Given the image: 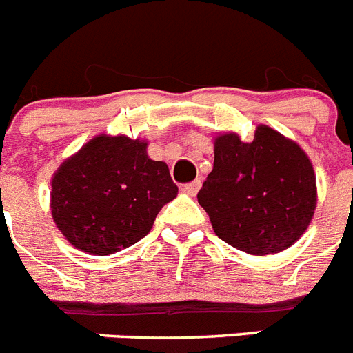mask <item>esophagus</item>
I'll list each match as a JSON object with an SVG mask.
<instances>
[{"label":"esophagus","instance_id":"1","mask_svg":"<svg viewBox=\"0 0 353 353\" xmlns=\"http://www.w3.org/2000/svg\"><path fill=\"white\" fill-rule=\"evenodd\" d=\"M199 187H201V180H194V182H191V183H185L182 189H183V192H187L189 196H196L199 191Z\"/></svg>","mask_w":353,"mask_h":353}]
</instances>
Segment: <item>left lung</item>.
<instances>
[{"label": "left lung", "instance_id": "obj_1", "mask_svg": "<svg viewBox=\"0 0 353 353\" xmlns=\"http://www.w3.org/2000/svg\"><path fill=\"white\" fill-rule=\"evenodd\" d=\"M198 203L226 244L254 256L285 251L314 215L313 164L297 143L267 125L256 127L251 143L219 134Z\"/></svg>", "mask_w": 353, "mask_h": 353}]
</instances>
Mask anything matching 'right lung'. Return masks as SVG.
Here are the masks:
<instances>
[{
  "instance_id": "1",
  "label": "right lung",
  "mask_w": 353,
  "mask_h": 353,
  "mask_svg": "<svg viewBox=\"0 0 353 353\" xmlns=\"http://www.w3.org/2000/svg\"><path fill=\"white\" fill-rule=\"evenodd\" d=\"M145 139L101 134L65 159L51 180V214L76 249L108 256L139 242L176 198L168 164Z\"/></svg>"
}]
</instances>
